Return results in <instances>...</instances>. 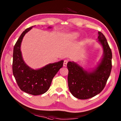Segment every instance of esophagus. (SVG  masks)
I'll return each mask as SVG.
<instances>
[{
  "label": "esophagus",
  "mask_w": 121,
  "mask_h": 121,
  "mask_svg": "<svg viewBox=\"0 0 121 121\" xmlns=\"http://www.w3.org/2000/svg\"><path fill=\"white\" fill-rule=\"evenodd\" d=\"M68 61L67 60H65L64 61V62H63V66H65V67H66V66H67V63H68Z\"/></svg>",
  "instance_id": "obj_1"
}]
</instances>
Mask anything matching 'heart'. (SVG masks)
<instances>
[{
    "mask_svg": "<svg viewBox=\"0 0 121 121\" xmlns=\"http://www.w3.org/2000/svg\"><path fill=\"white\" fill-rule=\"evenodd\" d=\"M71 36L73 38H76L78 36V34L77 33H73L71 35Z\"/></svg>",
    "mask_w": 121,
    "mask_h": 121,
    "instance_id": "obj_1",
    "label": "heart"
}]
</instances>
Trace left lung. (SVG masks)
Instances as JSON below:
<instances>
[{
  "label": "left lung",
  "mask_w": 121,
  "mask_h": 121,
  "mask_svg": "<svg viewBox=\"0 0 121 121\" xmlns=\"http://www.w3.org/2000/svg\"><path fill=\"white\" fill-rule=\"evenodd\" d=\"M97 42L103 49V55L95 68L86 70L73 61L67 64L68 86L76 98L87 99L99 94L106 85L112 69V52L106 37L98 32Z\"/></svg>",
  "instance_id": "left-lung-1"
}]
</instances>
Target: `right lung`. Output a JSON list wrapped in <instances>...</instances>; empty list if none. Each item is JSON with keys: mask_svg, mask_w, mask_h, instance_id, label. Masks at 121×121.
Listing matches in <instances>:
<instances>
[{"mask_svg": "<svg viewBox=\"0 0 121 121\" xmlns=\"http://www.w3.org/2000/svg\"><path fill=\"white\" fill-rule=\"evenodd\" d=\"M33 27L28 28L23 32L15 43L13 53L12 71L15 80L21 91L36 96L45 93L49 89L53 77L63 66L64 61L49 63L36 70L26 65L22 57L21 45L25 35ZM51 28L48 27V29Z\"/></svg>", "mask_w": 121, "mask_h": 121, "instance_id": "1", "label": "right lung"}]
</instances>
